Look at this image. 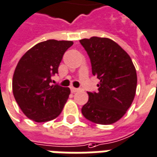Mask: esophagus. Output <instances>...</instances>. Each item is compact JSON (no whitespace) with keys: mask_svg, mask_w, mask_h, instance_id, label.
Here are the masks:
<instances>
[{"mask_svg":"<svg viewBox=\"0 0 157 157\" xmlns=\"http://www.w3.org/2000/svg\"><path fill=\"white\" fill-rule=\"evenodd\" d=\"M70 90L72 91V93H75L77 91L79 90V89H78V88H74V87H71L70 88Z\"/></svg>","mask_w":157,"mask_h":157,"instance_id":"1","label":"esophagus"}]
</instances>
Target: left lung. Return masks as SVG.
Listing matches in <instances>:
<instances>
[{
	"mask_svg": "<svg viewBox=\"0 0 157 157\" xmlns=\"http://www.w3.org/2000/svg\"><path fill=\"white\" fill-rule=\"evenodd\" d=\"M90 59L92 73L97 77L98 92H88L89 101L82 114L90 122L112 124L123 117L134 101L137 74L128 54L108 38L79 40Z\"/></svg>",
	"mask_w": 157,
	"mask_h": 157,
	"instance_id": "left-lung-1",
	"label": "left lung"
}]
</instances>
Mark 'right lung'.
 <instances>
[{
    "label": "right lung",
    "instance_id": "obj_1",
    "mask_svg": "<svg viewBox=\"0 0 157 157\" xmlns=\"http://www.w3.org/2000/svg\"><path fill=\"white\" fill-rule=\"evenodd\" d=\"M73 41L48 40L29 50L20 59L13 78L17 105L29 119L47 122L60 115L69 96V88L51 85L58 73L64 53Z\"/></svg>",
    "mask_w": 157,
    "mask_h": 157
}]
</instances>
